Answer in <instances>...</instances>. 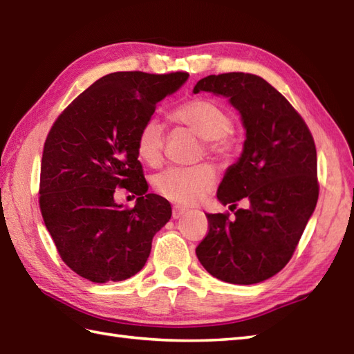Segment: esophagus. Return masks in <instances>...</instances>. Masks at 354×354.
<instances>
[{"instance_id":"34e87169","label":"esophagus","mask_w":354,"mask_h":354,"mask_svg":"<svg viewBox=\"0 0 354 354\" xmlns=\"http://www.w3.org/2000/svg\"><path fill=\"white\" fill-rule=\"evenodd\" d=\"M185 214V208L183 207H174V211H171V217L179 218Z\"/></svg>"}]
</instances>
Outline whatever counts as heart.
Segmentation results:
<instances>
[{"label":"heart","mask_w":354,"mask_h":354,"mask_svg":"<svg viewBox=\"0 0 354 354\" xmlns=\"http://www.w3.org/2000/svg\"><path fill=\"white\" fill-rule=\"evenodd\" d=\"M180 125L190 128L207 140L209 152L227 155L232 143L227 133L232 129V119L221 106L209 100L196 97L187 101L171 113ZM164 128L157 119H147L137 134L138 157L151 166H157L162 157ZM217 183L216 170L209 164L192 167H169L153 178V188L166 199L179 205H194L202 201Z\"/></svg>","instance_id":"obj_1"}]
</instances>
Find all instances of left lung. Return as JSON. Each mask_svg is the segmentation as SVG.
<instances>
[{"mask_svg":"<svg viewBox=\"0 0 354 354\" xmlns=\"http://www.w3.org/2000/svg\"><path fill=\"white\" fill-rule=\"evenodd\" d=\"M225 96L240 113L245 140L217 190L235 218L207 214L209 232L196 254L211 276L252 285L279 273L291 259L318 201L317 149L305 120L258 75L229 72L197 81L193 93Z\"/></svg>","mask_w":354,"mask_h":354,"instance_id":"left-lung-1","label":"left lung"}]
</instances>
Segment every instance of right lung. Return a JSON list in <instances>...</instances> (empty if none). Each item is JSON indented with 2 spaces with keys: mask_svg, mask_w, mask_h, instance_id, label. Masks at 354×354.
Listing matches in <instances>:
<instances>
[{
  "mask_svg": "<svg viewBox=\"0 0 354 354\" xmlns=\"http://www.w3.org/2000/svg\"><path fill=\"white\" fill-rule=\"evenodd\" d=\"M187 72H113L73 100L46 137L39 203L64 264L90 282H119L146 264L152 238L171 217L164 197L147 193L137 134L155 105ZM138 196L134 209L113 201L115 187Z\"/></svg>",
  "mask_w": 354,
  "mask_h": 354,
  "instance_id": "1",
  "label": "right lung"
}]
</instances>
